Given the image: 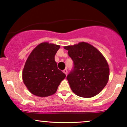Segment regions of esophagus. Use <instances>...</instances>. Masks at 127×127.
<instances>
[{
	"label": "esophagus",
	"instance_id": "esophagus-1",
	"mask_svg": "<svg viewBox=\"0 0 127 127\" xmlns=\"http://www.w3.org/2000/svg\"><path fill=\"white\" fill-rule=\"evenodd\" d=\"M63 72L64 73H65V74H66V75H67V69H64V70H63Z\"/></svg>",
	"mask_w": 127,
	"mask_h": 127
}]
</instances>
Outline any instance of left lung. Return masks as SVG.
Segmentation results:
<instances>
[{"label":"left lung","instance_id":"left-lung-1","mask_svg":"<svg viewBox=\"0 0 127 127\" xmlns=\"http://www.w3.org/2000/svg\"><path fill=\"white\" fill-rule=\"evenodd\" d=\"M64 48L73 62V69L67 76L72 92L84 97L95 96L101 92L109 78V67L102 54L85 42Z\"/></svg>","mask_w":127,"mask_h":127}]
</instances>
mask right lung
<instances>
[{"instance_id":"right-lung-1","label":"right lung","mask_w":127,"mask_h":127,"mask_svg":"<svg viewBox=\"0 0 127 127\" xmlns=\"http://www.w3.org/2000/svg\"><path fill=\"white\" fill-rule=\"evenodd\" d=\"M60 46L41 43L32 51L23 68V83L34 95L46 97L54 95L66 75L57 67L55 55Z\"/></svg>"}]
</instances>
